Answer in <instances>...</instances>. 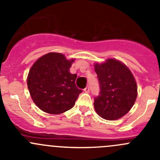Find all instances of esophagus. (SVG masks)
Returning <instances> with one entry per match:
<instances>
[{
  "label": "esophagus",
  "mask_w": 160,
  "mask_h": 160,
  "mask_svg": "<svg viewBox=\"0 0 160 160\" xmlns=\"http://www.w3.org/2000/svg\"><path fill=\"white\" fill-rule=\"evenodd\" d=\"M83 91H84V92L85 93H88L90 91V88H89V86H87L86 88H84V90H83Z\"/></svg>",
  "instance_id": "1"
}]
</instances>
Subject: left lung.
Segmentation results:
<instances>
[{
    "mask_svg": "<svg viewBox=\"0 0 160 160\" xmlns=\"http://www.w3.org/2000/svg\"><path fill=\"white\" fill-rule=\"evenodd\" d=\"M94 70L100 85L99 95L94 98L96 112L108 120L121 118L137 98V83L132 72L126 65L113 58L95 63Z\"/></svg>",
    "mask_w": 160,
    "mask_h": 160,
    "instance_id": "left-lung-1",
    "label": "left lung"
}]
</instances>
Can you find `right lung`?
<instances>
[{"instance_id":"1","label":"right lung","mask_w":160,"mask_h":160,"mask_svg":"<svg viewBox=\"0 0 160 160\" xmlns=\"http://www.w3.org/2000/svg\"><path fill=\"white\" fill-rule=\"evenodd\" d=\"M74 59L50 52L35 62L29 69L27 86L34 103L42 111L60 114L75 105L82 90L76 86L77 74L69 72Z\"/></svg>"}]
</instances>
